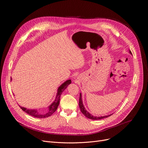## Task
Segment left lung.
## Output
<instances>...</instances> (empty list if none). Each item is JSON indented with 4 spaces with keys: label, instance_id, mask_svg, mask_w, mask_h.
Masks as SVG:
<instances>
[{
    "label": "left lung",
    "instance_id": "left-lung-1",
    "mask_svg": "<svg viewBox=\"0 0 148 148\" xmlns=\"http://www.w3.org/2000/svg\"><path fill=\"white\" fill-rule=\"evenodd\" d=\"M129 53L131 54H132V52L130 51ZM79 108L80 110L81 111V112L82 114H84V116H86L87 118L91 120H101L103 119H104V118L106 117H108L112 115H107V116H94L93 115H92V114H90L89 112H87L86 109L84 108V106L83 105V103H82V98H81V94L80 93V97H79Z\"/></svg>",
    "mask_w": 148,
    "mask_h": 148
}]
</instances>
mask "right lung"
I'll return each mask as SVG.
<instances>
[{"instance_id": "1", "label": "right lung", "mask_w": 148, "mask_h": 148, "mask_svg": "<svg viewBox=\"0 0 148 148\" xmlns=\"http://www.w3.org/2000/svg\"><path fill=\"white\" fill-rule=\"evenodd\" d=\"M71 81L70 79L66 81L65 82L58 88V93H57V95L56 97L55 98V100L54 101V102L49 107V110H47L45 113H41V112L38 111L36 109H27L25 108H23L20 106L21 109L24 111L25 112H26L27 114L30 115L36 118H39V119H42V118H47L49 117L50 116H51L54 112L56 110L59 104H60V97L61 95V94L62 93V92L66 89L67 88V87L71 84Z\"/></svg>"}]
</instances>
